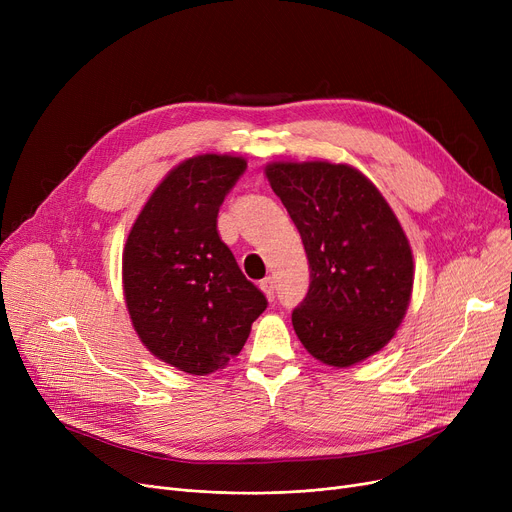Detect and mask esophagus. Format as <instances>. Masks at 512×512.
I'll return each mask as SVG.
<instances>
[{
	"label": "esophagus",
	"instance_id": "34e87169",
	"mask_svg": "<svg viewBox=\"0 0 512 512\" xmlns=\"http://www.w3.org/2000/svg\"><path fill=\"white\" fill-rule=\"evenodd\" d=\"M261 290L265 292V297H267V301H274L276 299V284H274V280L272 278H265V280H261Z\"/></svg>",
	"mask_w": 512,
	"mask_h": 512
}]
</instances>
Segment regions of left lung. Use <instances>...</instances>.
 <instances>
[{"label": "left lung", "instance_id": "left-lung-1", "mask_svg": "<svg viewBox=\"0 0 512 512\" xmlns=\"http://www.w3.org/2000/svg\"><path fill=\"white\" fill-rule=\"evenodd\" d=\"M265 176L297 226L309 290L292 311L307 351L351 367L392 340L413 290V253L394 211L359 170L330 161H272Z\"/></svg>", "mask_w": 512, "mask_h": 512}]
</instances>
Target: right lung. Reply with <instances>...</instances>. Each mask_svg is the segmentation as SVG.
Listing matches in <instances>:
<instances>
[{
  "mask_svg": "<svg viewBox=\"0 0 512 512\" xmlns=\"http://www.w3.org/2000/svg\"><path fill=\"white\" fill-rule=\"evenodd\" d=\"M247 161L205 153L176 166L141 209L122 255L124 299L141 342L193 375L245 346L265 294L218 234V211Z\"/></svg>",
  "mask_w": 512,
  "mask_h": 512,
  "instance_id": "right-lung-1",
  "label": "right lung"
}]
</instances>
